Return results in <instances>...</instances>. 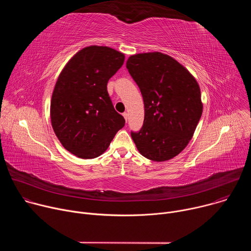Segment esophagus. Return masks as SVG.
<instances>
[{
    "mask_svg": "<svg viewBox=\"0 0 251 251\" xmlns=\"http://www.w3.org/2000/svg\"><path fill=\"white\" fill-rule=\"evenodd\" d=\"M123 117H124V119H125V121L127 122V120H128V113L127 112H125V113H123Z\"/></svg>",
    "mask_w": 251,
    "mask_h": 251,
    "instance_id": "34e87169",
    "label": "esophagus"
}]
</instances>
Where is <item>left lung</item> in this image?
I'll use <instances>...</instances> for the list:
<instances>
[{
    "label": "left lung",
    "instance_id": "1",
    "mask_svg": "<svg viewBox=\"0 0 251 251\" xmlns=\"http://www.w3.org/2000/svg\"><path fill=\"white\" fill-rule=\"evenodd\" d=\"M126 67L144 100V124L131 137L142 156L164 162L180 154L202 113L201 89L190 71L162 52L131 55Z\"/></svg>",
    "mask_w": 251,
    "mask_h": 251
}]
</instances>
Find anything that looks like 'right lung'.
I'll use <instances>...</instances> for the list:
<instances>
[{
    "mask_svg": "<svg viewBox=\"0 0 251 251\" xmlns=\"http://www.w3.org/2000/svg\"><path fill=\"white\" fill-rule=\"evenodd\" d=\"M124 59L111 48L90 46L71 57L57 78L50 101L52 129L61 145L78 158L103 154L125 125L107 92V82Z\"/></svg>",
    "mask_w": 251,
    "mask_h": 251,
    "instance_id": "add662e5",
    "label": "right lung"
}]
</instances>
